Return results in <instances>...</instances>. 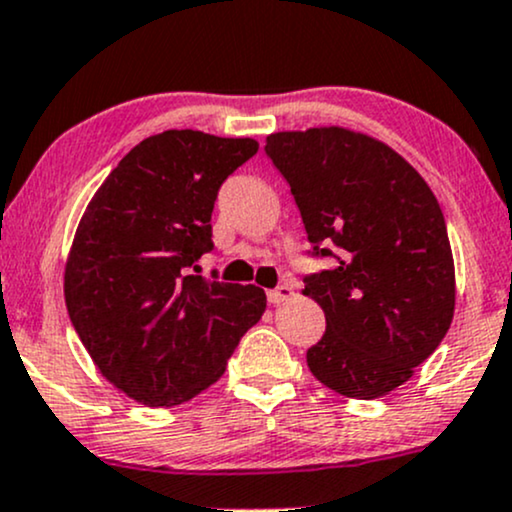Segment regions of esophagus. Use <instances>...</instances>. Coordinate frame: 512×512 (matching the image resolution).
<instances>
[{"mask_svg":"<svg viewBox=\"0 0 512 512\" xmlns=\"http://www.w3.org/2000/svg\"><path fill=\"white\" fill-rule=\"evenodd\" d=\"M292 294H294L292 285H280V287H275V290L268 292V302L282 304V302H287V299H292Z\"/></svg>","mask_w":512,"mask_h":512,"instance_id":"esophagus-1","label":"esophagus"}]
</instances>
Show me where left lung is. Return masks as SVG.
<instances>
[{
	"label": "left lung",
	"instance_id": "obj_1",
	"mask_svg": "<svg viewBox=\"0 0 512 512\" xmlns=\"http://www.w3.org/2000/svg\"><path fill=\"white\" fill-rule=\"evenodd\" d=\"M266 153L290 184L314 256L333 258L304 278L302 292L326 314L306 364L345 398H383L453 323V251L434 191L386 143L342 126L278 131Z\"/></svg>",
	"mask_w": 512,
	"mask_h": 512
}]
</instances>
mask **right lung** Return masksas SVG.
Listing matches in <instances>:
<instances>
[{
	"label": "right lung",
	"mask_w": 512,
	"mask_h": 512,
	"mask_svg": "<svg viewBox=\"0 0 512 512\" xmlns=\"http://www.w3.org/2000/svg\"><path fill=\"white\" fill-rule=\"evenodd\" d=\"M254 138L170 129L143 138L90 198L64 266L78 338L114 388L150 407L196 398L225 374L266 292L206 280L220 184L256 155Z\"/></svg>",
	"instance_id": "right-lung-1"
}]
</instances>
